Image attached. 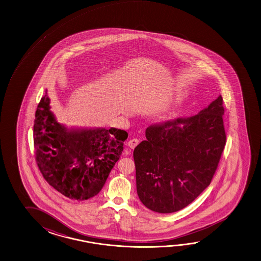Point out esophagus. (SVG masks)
Returning <instances> with one entry per match:
<instances>
[{
  "instance_id": "esophagus-1",
  "label": "esophagus",
  "mask_w": 261,
  "mask_h": 261,
  "mask_svg": "<svg viewBox=\"0 0 261 261\" xmlns=\"http://www.w3.org/2000/svg\"><path fill=\"white\" fill-rule=\"evenodd\" d=\"M138 144H139V140L138 139H132V140H129L128 142V146L130 149H134V148L137 146Z\"/></svg>"
}]
</instances>
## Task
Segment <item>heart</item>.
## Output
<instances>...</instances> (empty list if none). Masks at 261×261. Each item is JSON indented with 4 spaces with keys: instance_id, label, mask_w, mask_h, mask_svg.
Masks as SVG:
<instances>
[{
    "instance_id": "1",
    "label": "heart",
    "mask_w": 261,
    "mask_h": 261,
    "mask_svg": "<svg viewBox=\"0 0 261 261\" xmlns=\"http://www.w3.org/2000/svg\"><path fill=\"white\" fill-rule=\"evenodd\" d=\"M169 109H170V106H167L166 108H165V109L162 110L161 112H160V114H159V116H158V117H159L160 119H164V118H166V114L168 113Z\"/></svg>"
}]
</instances>
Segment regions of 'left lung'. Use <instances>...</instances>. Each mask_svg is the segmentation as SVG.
I'll use <instances>...</instances> for the list:
<instances>
[{
    "instance_id": "8db88e82",
    "label": "left lung",
    "mask_w": 261,
    "mask_h": 261,
    "mask_svg": "<svg viewBox=\"0 0 261 261\" xmlns=\"http://www.w3.org/2000/svg\"><path fill=\"white\" fill-rule=\"evenodd\" d=\"M223 97L189 119L150 126L136 146L139 199L152 212L171 214L198 198L213 179L225 145Z\"/></svg>"
}]
</instances>
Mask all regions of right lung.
<instances>
[{
    "instance_id": "right-lung-1",
    "label": "right lung",
    "mask_w": 261,
    "mask_h": 261,
    "mask_svg": "<svg viewBox=\"0 0 261 261\" xmlns=\"http://www.w3.org/2000/svg\"><path fill=\"white\" fill-rule=\"evenodd\" d=\"M46 90L34 121L38 168L49 185L71 199L95 197L123 151L128 133L102 127H66L58 122Z\"/></svg>"
}]
</instances>
